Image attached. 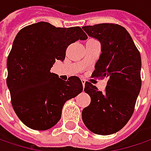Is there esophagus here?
Listing matches in <instances>:
<instances>
[{"label": "esophagus", "instance_id": "esophagus-1", "mask_svg": "<svg viewBox=\"0 0 151 151\" xmlns=\"http://www.w3.org/2000/svg\"><path fill=\"white\" fill-rule=\"evenodd\" d=\"M81 83H82L83 87H84V85H85V80L84 79H81Z\"/></svg>", "mask_w": 151, "mask_h": 151}]
</instances>
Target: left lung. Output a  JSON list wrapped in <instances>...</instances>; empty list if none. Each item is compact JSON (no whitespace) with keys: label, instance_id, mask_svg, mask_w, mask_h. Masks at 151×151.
Here are the masks:
<instances>
[{"label":"left lung","instance_id":"obj_1","mask_svg":"<svg viewBox=\"0 0 151 151\" xmlns=\"http://www.w3.org/2000/svg\"><path fill=\"white\" fill-rule=\"evenodd\" d=\"M83 29L102 46L91 77L107 78L104 92L85 82L84 91L91 101L83 110V121L94 134H112L121 130L134 113L141 88L140 53L128 31L119 24L99 23Z\"/></svg>","mask_w":151,"mask_h":151}]
</instances>
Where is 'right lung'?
Returning <instances> with one entry per match:
<instances>
[{
    "label": "right lung",
    "mask_w": 151,
    "mask_h": 151,
    "mask_svg": "<svg viewBox=\"0 0 151 151\" xmlns=\"http://www.w3.org/2000/svg\"><path fill=\"white\" fill-rule=\"evenodd\" d=\"M88 37L80 27L56 28L46 22L18 32L7 57L6 84L17 116L34 130H47L62 116L64 103L81 93L76 77L68 81L50 73L56 60L64 61L69 45Z\"/></svg>",
    "instance_id": "add662e5"
}]
</instances>
